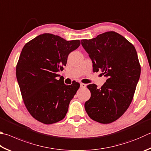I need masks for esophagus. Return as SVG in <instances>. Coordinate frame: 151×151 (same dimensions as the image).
<instances>
[{
  "label": "esophagus",
  "instance_id": "esophagus-1",
  "mask_svg": "<svg viewBox=\"0 0 151 151\" xmlns=\"http://www.w3.org/2000/svg\"><path fill=\"white\" fill-rule=\"evenodd\" d=\"M86 87V84L84 83H81V88H84Z\"/></svg>",
  "mask_w": 151,
  "mask_h": 151
}]
</instances>
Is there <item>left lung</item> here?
Returning <instances> with one entry per match:
<instances>
[{
	"mask_svg": "<svg viewBox=\"0 0 151 151\" xmlns=\"http://www.w3.org/2000/svg\"><path fill=\"white\" fill-rule=\"evenodd\" d=\"M81 43L93 63L108 77L100 88L88 84L91 96L84 104L90 118L104 124L119 119L132 102L141 74L137 53L132 43L115 32H107Z\"/></svg>",
	"mask_w": 151,
	"mask_h": 151,
	"instance_id": "8db88e82",
	"label": "left lung"
}]
</instances>
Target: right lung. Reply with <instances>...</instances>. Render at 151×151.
<instances>
[{
	"instance_id": "1",
	"label": "right lung",
	"mask_w": 151,
	"mask_h": 151,
	"mask_svg": "<svg viewBox=\"0 0 151 151\" xmlns=\"http://www.w3.org/2000/svg\"><path fill=\"white\" fill-rule=\"evenodd\" d=\"M80 45V40L67 41L43 34L24 46L16 65V78L26 108L38 122L52 124L66 116L80 84H65L61 78H56L57 73L63 70L68 54Z\"/></svg>"
}]
</instances>
